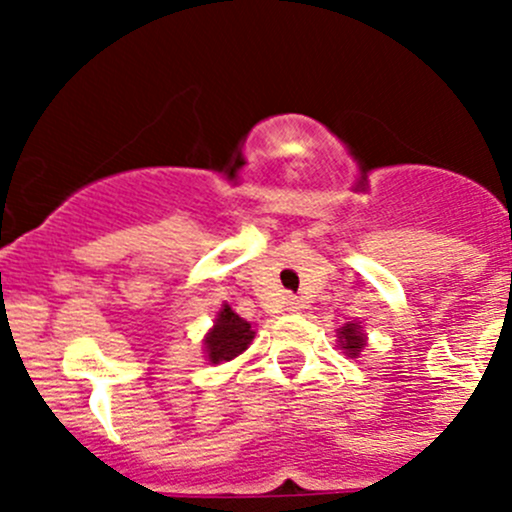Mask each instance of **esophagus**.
<instances>
[{
  "label": "esophagus",
  "instance_id": "esophagus-1",
  "mask_svg": "<svg viewBox=\"0 0 512 512\" xmlns=\"http://www.w3.org/2000/svg\"><path fill=\"white\" fill-rule=\"evenodd\" d=\"M285 307L289 309V312H299V309H302V302H299V297H292V294H289Z\"/></svg>",
  "mask_w": 512,
  "mask_h": 512
}]
</instances>
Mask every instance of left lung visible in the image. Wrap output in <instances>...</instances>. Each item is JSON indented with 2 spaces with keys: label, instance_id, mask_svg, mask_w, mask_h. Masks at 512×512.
<instances>
[{
  "label": "left lung",
  "instance_id": "obj_1",
  "mask_svg": "<svg viewBox=\"0 0 512 512\" xmlns=\"http://www.w3.org/2000/svg\"><path fill=\"white\" fill-rule=\"evenodd\" d=\"M339 339H342V349H347L349 354L356 356L361 352V347H364V334H361L359 324H347V327L339 332Z\"/></svg>",
  "mask_w": 512,
  "mask_h": 512
}]
</instances>
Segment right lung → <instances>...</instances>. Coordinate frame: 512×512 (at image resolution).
Instances as JSON below:
<instances>
[{"mask_svg":"<svg viewBox=\"0 0 512 512\" xmlns=\"http://www.w3.org/2000/svg\"><path fill=\"white\" fill-rule=\"evenodd\" d=\"M255 332H252L250 322H245L242 317H237L230 307L220 309L218 319H215L213 332L205 339V352H208V359L213 364H220V361L235 359L237 354H242L247 349V344L252 342Z\"/></svg>","mask_w":512,"mask_h":512,"instance_id":"obj_1","label":"right lung"}]
</instances>
